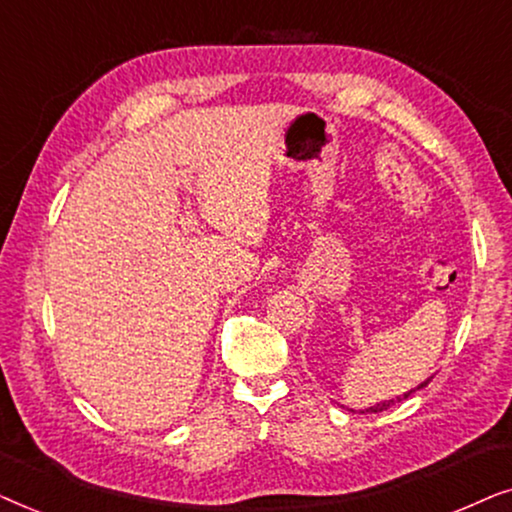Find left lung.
Masks as SVG:
<instances>
[{
	"mask_svg": "<svg viewBox=\"0 0 512 512\" xmlns=\"http://www.w3.org/2000/svg\"><path fill=\"white\" fill-rule=\"evenodd\" d=\"M431 379L433 377H428L426 381H421L419 386H414V388H410V391L407 393H403V398H391V400H381V403H377V405H372V407H367V410H360V414H379V412H384V410H388V407H393L395 403H400V400H405V398H410L412 393H417V391H421V388H426L428 384H431ZM351 412H356V410H351Z\"/></svg>",
	"mask_w": 512,
	"mask_h": 512,
	"instance_id": "obj_1",
	"label": "left lung"
}]
</instances>
